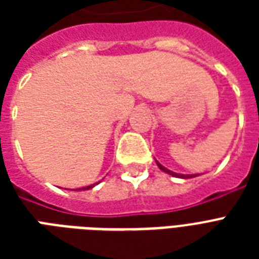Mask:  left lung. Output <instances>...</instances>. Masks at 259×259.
I'll list each match as a JSON object with an SVG mask.
<instances>
[{
	"mask_svg": "<svg viewBox=\"0 0 259 259\" xmlns=\"http://www.w3.org/2000/svg\"><path fill=\"white\" fill-rule=\"evenodd\" d=\"M156 164H157L160 169L164 170V172H166V173H168V175H172V176H175V177H180V179H192V177L199 176V175H181V173H175V172H172V170L166 169L165 166H162L161 164H160V162H158V161H156Z\"/></svg>",
	"mask_w": 259,
	"mask_h": 259,
	"instance_id": "obj_1",
	"label": "left lung"
}]
</instances>
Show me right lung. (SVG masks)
I'll list each match as a JSON object with an SVG mask.
<instances>
[{
	"label": "right lung",
	"instance_id": "obj_1",
	"mask_svg": "<svg viewBox=\"0 0 259 259\" xmlns=\"http://www.w3.org/2000/svg\"><path fill=\"white\" fill-rule=\"evenodd\" d=\"M97 184H98V183H95V184H93V185H87V187H83V188H78L76 191H86V189H91L93 187H95Z\"/></svg>",
	"mask_w": 259,
	"mask_h": 259
}]
</instances>
